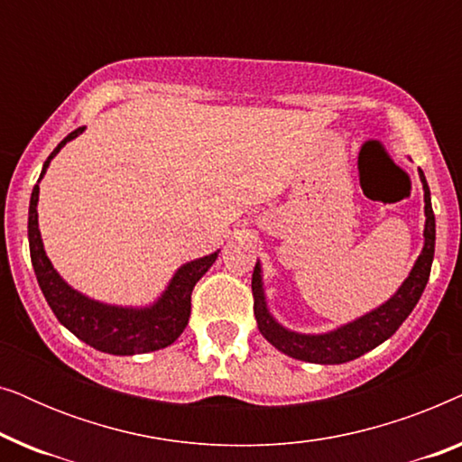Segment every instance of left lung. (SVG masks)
<instances>
[{"label": "left lung", "instance_id": "1", "mask_svg": "<svg viewBox=\"0 0 462 462\" xmlns=\"http://www.w3.org/2000/svg\"><path fill=\"white\" fill-rule=\"evenodd\" d=\"M419 176L422 182V191H425V231H422L425 244H422L420 256L416 258L406 282L397 288V292L387 302H383L374 311L365 313L362 318L324 334H300L288 330L269 313L267 296H264L263 288V269L261 263H256L254 273H252L254 318L258 330L277 351L286 353V356L294 359H300V362L321 365L345 364L384 343L406 321L408 315L416 307V302H419L422 290L427 286L435 254V214L431 208V191H429L422 170H419Z\"/></svg>", "mask_w": 462, "mask_h": 462}]
</instances>
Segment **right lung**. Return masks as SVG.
<instances>
[{"label": "right lung", "mask_w": 462, "mask_h": 462, "mask_svg": "<svg viewBox=\"0 0 462 462\" xmlns=\"http://www.w3.org/2000/svg\"><path fill=\"white\" fill-rule=\"evenodd\" d=\"M84 128L71 132L65 141H60L46 162H43L40 180L52 162V157L65 147L69 141L78 138ZM40 180L33 187L29 201V250L33 263L37 283L46 296L50 309L56 319L73 332L79 340L94 349L111 353V356H136L172 345L189 324L191 315V292L212 263L218 258V252L195 258L185 263L170 280L160 299L149 307H119L94 300L90 296L78 292L59 275L43 250L40 225H37V201H40Z\"/></svg>", "instance_id": "add662e5"}]
</instances>
